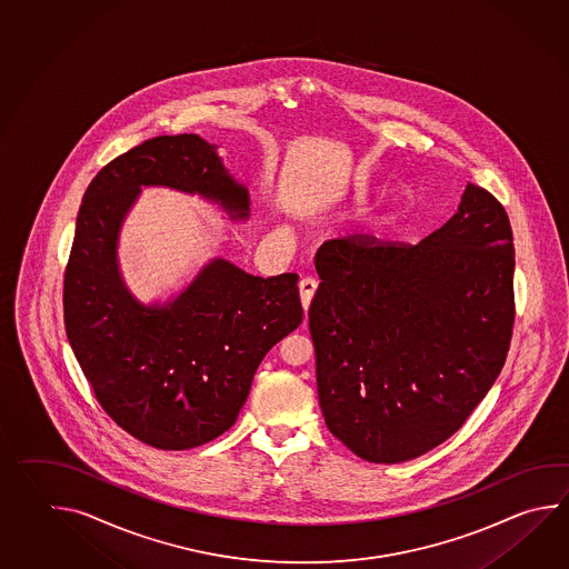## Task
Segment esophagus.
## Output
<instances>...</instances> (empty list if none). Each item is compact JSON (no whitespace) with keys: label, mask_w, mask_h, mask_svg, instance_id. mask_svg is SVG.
<instances>
[{"label":"esophagus","mask_w":569,"mask_h":569,"mask_svg":"<svg viewBox=\"0 0 569 569\" xmlns=\"http://www.w3.org/2000/svg\"><path fill=\"white\" fill-rule=\"evenodd\" d=\"M298 288H300V302H302L303 310H306L310 302H312L313 293H316V288H318V281L312 278H303L298 283Z\"/></svg>","instance_id":"obj_1"}]
</instances>
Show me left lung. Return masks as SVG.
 <instances>
[{
  "mask_svg": "<svg viewBox=\"0 0 569 569\" xmlns=\"http://www.w3.org/2000/svg\"><path fill=\"white\" fill-rule=\"evenodd\" d=\"M308 318L326 426L367 462L397 465L462 428L497 381L515 322L507 210L468 182L418 244L350 234L313 257Z\"/></svg>",
  "mask_w": 569,
  "mask_h": 569,
  "instance_id": "8db88e82",
  "label": "left lung"
}]
</instances>
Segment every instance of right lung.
Segmentation results:
<instances>
[{"label": "right lung", "instance_id": "obj_1", "mask_svg": "<svg viewBox=\"0 0 569 569\" xmlns=\"http://www.w3.org/2000/svg\"><path fill=\"white\" fill-rule=\"evenodd\" d=\"M141 186H168L249 217V192L217 146L160 136L107 163L82 197L64 271V328L104 413L158 450L219 438L269 348L302 325L298 276L257 278L212 259L178 298L143 306L126 288L117 239Z\"/></svg>", "mask_w": 569, "mask_h": 569}]
</instances>
